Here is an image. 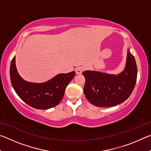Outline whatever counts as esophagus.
Wrapping results in <instances>:
<instances>
[{
	"label": "esophagus",
	"mask_w": 151,
	"mask_h": 151,
	"mask_svg": "<svg viewBox=\"0 0 151 151\" xmlns=\"http://www.w3.org/2000/svg\"><path fill=\"white\" fill-rule=\"evenodd\" d=\"M84 70V68L83 66H78L76 68V73L78 74V75H80L82 73H83V71Z\"/></svg>",
	"instance_id": "obj_1"
}]
</instances>
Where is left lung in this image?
I'll return each mask as SVG.
<instances>
[{"label":"left lung","instance_id":"1","mask_svg":"<svg viewBox=\"0 0 151 151\" xmlns=\"http://www.w3.org/2000/svg\"><path fill=\"white\" fill-rule=\"evenodd\" d=\"M84 93L91 104L96 106H113L126 101L136 85L137 66L134 56L128 50L126 66L119 75L94 70L84 71Z\"/></svg>","mask_w":151,"mask_h":151}]
</instances>
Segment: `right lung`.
<instances>
[{"mask_svg": "<svg viewBox=\"0 0 151 151\" xmlns=\"http://www.w3.org/2000/svg\"><path fill=\"white\" fill-rule=\"evenodd\" d=\"M75 75V72L58 74L50 80L42 83L27 82L18 73L15 57L10 67V76L15 92L29 106L37 109H48L55 107L62 100L66 87Z\"/></svg>", "mask_w": 151, "mask_h": 151, "instance_id": "right-lung-1", "label": "right lung"}]
</instances>
